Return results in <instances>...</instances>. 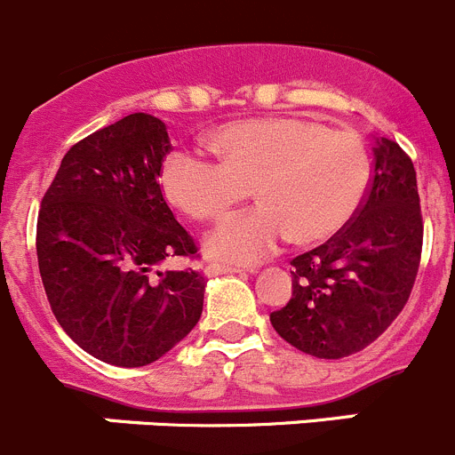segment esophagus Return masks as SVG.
Instances as JSON below:
<instances>
[{"instance_id": "esophagus-1", "label": "esophagus", "mask_w": 455, "mask_h": 455, "mask_svg": "<svg viewBox=\"0 0 455 455\" xmlns=\"http://www.w3.org/2000/svg\"><path fill=\"white\" fill-rule=\"evenodd\" d=\"M205 276H220V275H241V267H232V266H219V263H210L205 266Z\"/></svg>"}]
</instances>
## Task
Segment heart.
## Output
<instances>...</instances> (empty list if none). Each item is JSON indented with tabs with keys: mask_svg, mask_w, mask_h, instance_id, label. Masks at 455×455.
Listing matches in <instances>:
<instances>
[{
	"mask_svg": "<svg viewBox=\"0 0 455 455\" xmlns=\"http://www.w3.org/2000/svg\"><path fill=\"white\" fill-rule=\"evenodd\" d=\"M219 160L174 149L158 185L172 207L194 220L220 219L250 196L259 207L232 216L207 236L212 259L248 266L285 239L322 245L353 220L369 189L360 136L301 118L239 120L210 133Z\"/></svg>",
	"mask_w": 455,
	"mask_h": 455,
	"instance_id": "1",
	"label": "heart"
}]
</instances>
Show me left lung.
Listing matches in <instances>:
<instances>
[{
  "mask_svg": "<svg viewBox=\"0 0 455 455\" xmlns=\"http://www.w3.org/2000/svg\"><path fill=\"white\" fill-rule=\"evenodd\" d=\"M422 254L413 163L375 138L373 179L357 216L328 243L292 259V297L270 313L288 344L339 360L378 339L409 301Z\"/></svg>",
  "mask_w": 455,
  "mask_h": 455,
  "instance_id": "8db88e82",
  "label": "left lung"
}]
</instances>
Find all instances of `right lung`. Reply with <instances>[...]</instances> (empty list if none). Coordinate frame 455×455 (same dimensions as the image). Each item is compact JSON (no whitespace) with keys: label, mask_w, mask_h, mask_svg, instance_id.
I'll use <instances>...</instances> for the list:
<instances>
[{"label":"right lung","mask_w":455,"mask_h":455,"mask_svg":"<svg viewBox=\"0 0 455 455\" xmlns=\"http://www.w3.org/2000/svg\"><path fill=\"white\" fill-rule=\"evenodd\" d=\"M170 149L163 120L124 116L67 151L37 219L55 319L80 348L124 369L160 360L203 313L205 279L163 267L196 254L160 192Z\"/></svg>","instance_id":"right-lung-1"}]
</instances>
